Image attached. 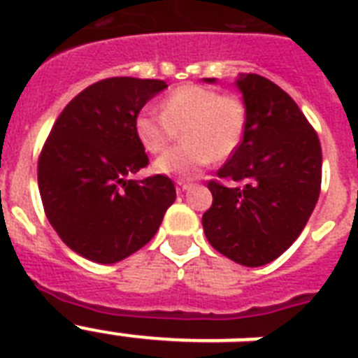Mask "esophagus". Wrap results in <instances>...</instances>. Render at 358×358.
Masks as SVG:
<instances>
[{"label": "esophagus", "instance_id": "1", "mask_svg": "<svg viewBox=\"0 0 358 358\" xmlns=\"http://www.w3.org/2000/svg\"><path fill=\"white\" fill-rule=\"evenodd\" d=\"M191 185H193V184H191L189 180H184V178H178V180H176V189H178V191L189 189Z\"/></svg>", "mask_w": 358, "mask_h": 358}]
</instances>
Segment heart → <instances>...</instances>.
Segmentation results:
<instances>
[{
	"mask_svg": "<svg viewBox=\"0 0 358 358\" xmlns=\"http://www.w3.org/2000/svg\"><path fill=\"white\" fill-rule=\"evenodd\" d=\"M162 115L143 109L134 120L141 146L162 154L176 141L184 143L157 157L154 169L167 176H191L213 159H227L241 145L247 128V106L236 94H221L206 85H182L163 98Z\"/></svg>",
	"mask_w": 358,
	"mask_h": 358,
	"instance_id": "heart-1",
	"label": "heart"
}]
</instances>
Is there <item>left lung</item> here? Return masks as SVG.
<instances>
[{
  "label": "left lung",
  "instance_id": "obj_1",
  "mask_svg": "<svg viewBox=\"0 0 358 358\" xmlns=\"http://www.w3.org/2000/svg\"><path fill=\"white\" fill-rule=\"evenodd\" d=\"M238 87L247 128L219 180L208 182L213 202L202 227L221 255L258 267L278 258L305 229L322 189V145L294 98L273 81L239 74Z\"/></svg>",
  "mask_w": 358,
  "mask_h": 358
}]
</instances>
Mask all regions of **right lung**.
Listing matches in <instances>:
<instances>
[{
  "instance_id": "1",
  "label": "right lung",
  "mask_w": 358,
  "mask_h": 358,
  "mask_svg": "<svg viewBox=\"0 0 358 358\" xmlns=\"http://www.w3.org/2000/svg\"><path fill=\"white\" fill-rule=\"evenodd\" d=\"M167 83L108 78L61 111L38 156V191L48 221L87 260L115 264L145 247L176 199L165 174L126 180L148 165L134 120Z\"/></svg>"
}]
</instances>
